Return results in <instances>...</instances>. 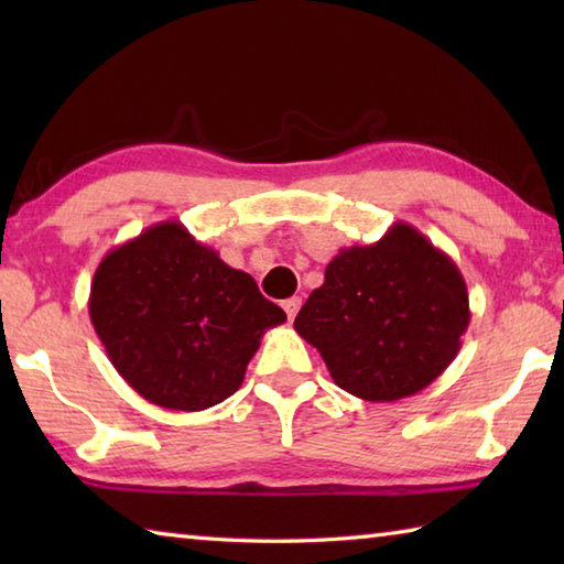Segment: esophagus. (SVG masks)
<instances>
[{"instance_id": "obj_1", "label": "esophagus", "mask_w": 564, "mask_h": 564, "mask_svg": "<svg viewBox=\"0 0 564 564\" xmlns=\"http://www.w3.org/2000/svg\"><path fill=\"white\" fill-rule=\"evenodd\" d=\"M281 305H283L285 316H289V321H293L295 313H299V308H301V299H299V295H293V299L281 301Z\"/></svg>"}]
</instances>
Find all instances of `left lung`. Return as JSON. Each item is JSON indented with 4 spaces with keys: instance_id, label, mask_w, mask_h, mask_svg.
<instances>
[{
    "instance_id": "obj_1",
    "label": "left lung",
    "mask_w": 564,
    "mask_h": 564,
    "mask_svg": "<svg viewBox=\"0 0 564 564\" xmlns=\"http://www.w3.org/2000/svg\"><path fill=\"white\" fill-rule=\"evenodd\" d=\"M470 323L460 269L405 221L380 241L340 248L293 328L321 352L333 383L393 403L433 383Z\"/></svg>"
}]
</instances>
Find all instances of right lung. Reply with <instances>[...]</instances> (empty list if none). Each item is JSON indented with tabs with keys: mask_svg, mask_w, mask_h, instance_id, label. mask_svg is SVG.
I'll list each match as a JSON object with an SVG mask.
<instances>
[{
	"mask_svg": "<svg viewBox=\"0 0 564 564\" xmlns=\"http://www.w3.org/2000/svg\"><path fill=\"white\" fill-rule=\"evenodd\" d=\"M89 316L111 366L137 393L196 413L243 383L263 333L285 313L178 221L149 226L104 256Z\"/></svg>",
	"mask_w": 564,
	"mask_h": 564,
	"instance_id": "add662e5",
	"label": "right lung"
}]
</instances>
